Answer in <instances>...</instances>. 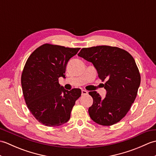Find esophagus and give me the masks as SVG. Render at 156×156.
<instances>
[{
  "label": "esophagus",
  "instance_id": "esophagus-1",
  "mask_svg": "<svg viewBox=\"0 0 156 156\" xmlns=\"http://www.w3.org/2000/svg\"><path fill=\"white\" fill-rule=\"evenodd\" d=\"M88 94V92L85 90H82V95H87Z\"/></svg>",
  "mask_w": 156,
  "mask_h": 156
}]
</instances>
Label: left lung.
<instances>
[{"mask_svg":"<svg viewBox=\"0 0 156 156\" xmlns=\"http://www.w3.org/2000/svg\"><path fill=\"white\" fill-rule=\"evenodd\" d=\"M78 55L91 62L99 78L106 80L104 98L96 91L89 92L93 98L88 108L92 120L104 126L117 123L129 111L140 85L135 59L124 49L108 45L82 48Z\"/></svg>","mask_w":156,"mask_h":156,"instance_id":"1","label":"left lung"}]
</instances>
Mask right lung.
<instances>
[{
  "label": "right lung",
  "mask_w": 156,
  "mask_h": 156,
  "mask_svg": "<svg viewBox=\"0 0 156 156\" xmlns=\"http://www.w3.org/2000/svg\"><path fill=\"white\" fill-rule=\"evenodd\" d=\"M80 49L46 44L27 59L21 75L23 96L32 115L44 125L57 127L68 122L81 96L80 88L68 91L58 81L66 78L68 62Z\"/></svg>",
  "instance_id": "obj_1"
}]
</instances>
